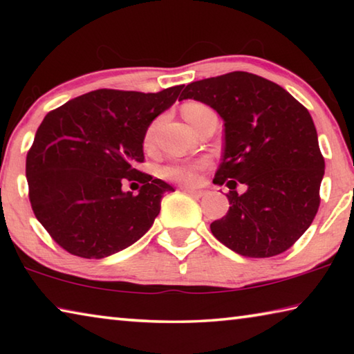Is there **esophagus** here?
Returning <instances> with one entry per match:
<instances>
[{"label":"esophagus","mask_w":354,"mask_h":354,"mask_svg":"<svg viewBox=\"0 0 354 354\" xmlns=\"http://www.w3.org/2000/svg\"><path fill=\"white\" fill-rule=\"evenodd\" d=\"M183 190L185 192V194H189V195L194 196V198H201V196L206 194L205 190H196V189H190V187H184Z\"/></svg>","instance_id":"1"}]
</instances>
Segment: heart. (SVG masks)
Wrapping results in <instances>:
<instances>
[{
	"mask_svg": "<svg viewBox=\"0 0 354 354\" xmlns=\"http://www.w3.org/2000/svg\"><path fill=\"white\" fill-rule=\"evenodd\" d=\"M211 112L212 111L209 109L207 106L201 103H185L183 106V117L187 120L190 127H194L196 120H200L203 115H206V113H211ZM154 131H156V123H153L151 127L147 129L145 145H149V143L153 142ZM206 164H207L206 160H200V162L170 164V165L162 167L160 175H162L165 179H170V181H176L183 184H195L196 179H198V170H201L203 167H206Z\"/></svg>",
	"mask_w": 354,
	"mask_h": 354,
	"instance_id": "b5f03b06",
	"label": "heart"
}]
</instances>
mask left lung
Listing matches in <instances>:
<instances>
[{"instance_id": "8db88e82", "label": "left lung", "mask_w": 354, "mask_h": 354, "mask_svg": "<svg viewBox=\"0 0 354 354\" xmlns=\"http://www.w3.org/2000/svg\"><path fill=\"white\" fill-rule=\"evenodd\" d=\"M196 100L223 118V159L215 184H226L230 211L212 234L247 257L284 253L320 206L325 159L306 107L272 81L247 71L190 82L179 100ZM237 182L248 185L239 196Z\"/></svg>"}]
</instances>
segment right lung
Instances as JSON below:
<instances>
[{
	"label": "right lung",
	"instance_id": "right-lung-1",
	"mask_svg": "<svg viewBox=\"0 0 354 354\" xmlns=\"http://www.w3.org/2000/svg\"><path fill=\"white\" fill-rule=\"evenodd\" d=\"M183 86L158 93L100 91L46 113L26 156L35 217L68 253L101 259L128 248L154 223L160 200L175 192L136 169L153 120L175 103ZM124 178L140 194L123 192Z\"/></svg>",
	"mask_w": 354,
	"mask_h": 354
}]
</instances>
